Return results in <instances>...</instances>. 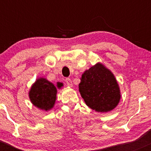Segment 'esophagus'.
Wrapping results in <instances>:
<instances>
[{"label": "esophagus", "mask_w": 151, "mask_h": 151, "mask_svg": "<svg viewBox=\"0 0 151 151\" xmlns=\"http://www.w3.org/2000/svg\"><path fill=\"white\" fill-rule=\"evenodd\" d=\"M65 81H66V85H68V86H69V87H72V81H71V79H69V78H66V80H65Z\"/></svg>", "instance_id": "34e87169"}]
</instances>
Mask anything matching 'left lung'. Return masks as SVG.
<instances>
[{
  "mask_svg": "<svg viewBox=\"0 0 151 151\" xmlns=\"http://www.w3.org/2000/svg\"><path fill=\"white\" fill-rule=\"evenodd\" d=\"M79 91L85 104L99 112H106L117 106L121 91L116 79L110 70L98 63L82 75Z\"/></svg>",
  "mask_w": 151,
  "mask_h": 151,
  "instance_id": "obj_1",
  "label": "left lung"
}]
</instances>
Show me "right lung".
I'll list each match as a JSON object with an SVG mask.
<instances>
[{
  "instance_id": "obj_1",
  "label": "right lung",
  "mask_w": 151,
  "mask_h": 151,
  "mask_svg": "<svg viewBox=\"0 0 151 151\" xmlns=\"http://www.w3.org/2000/svg\"><path fill=\"white\" fill-rule=\"evenodd\" d=\"M63 83H57V85L43 77L37 79L29 91V98L34 106L42 110L48 111L54 106L56 100L57 88H60Z\"/></svg>"
}]
</instances>
